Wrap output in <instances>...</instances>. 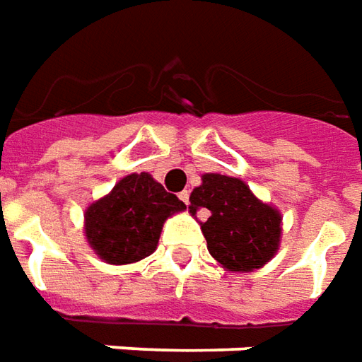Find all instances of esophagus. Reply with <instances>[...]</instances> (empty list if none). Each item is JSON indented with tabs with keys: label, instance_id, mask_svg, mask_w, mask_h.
<instances>
[{
	"label": "esophagus",
	"instance_id": "34e87169",
	"mask_svg": "<svg viewBox=\"0 0 362 362\" xmlns=\"http://www.w3.org/2000/svg\"><path fill=\"white\" fill-rule=\"evenodd\" d=\"M179 199H181L185 205H189V191H181V193H179Z\"/></svg>",
	"mask_w": 362,
	"mask_h": 362
}]
</instances>
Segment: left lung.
Masks as SVG:
<instances>
[{
	"instance_id": "left-lung-1",
	"label": "left lung",
	"mask_w": 362,
	"mask_h": 362,
	"mask_svg": "<svg viewBox=\"0 0 362 362\" xmlns=\"http://www.w3.org/2000/svg\"><path fill=\"white\" fill-rule=\"evenodd\" d=\"M189 213L205 209L201 223L206 248L228 272H254L278 254L281 213L264 203L238 177L205 173L189 197Z\"/></svg>"
}]
</instances>
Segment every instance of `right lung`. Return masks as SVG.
Returning <instances> with one entry per match:
<instances>
[{"label":"right lung","instance_id":"1","mask_svg":"<svg viewBox=\"0 0 362 362\" xmlns=\"http://www.w3.org/2000/svg\"><path fill=\"white\" fill-rule=\"evenodd\" d=\"M181 211L185 203L149 173H132L86 206L84 236L106 264H134L153 254L163 223Z\"/></svg>","mask_w":362,"mask_h":362}]
</instances>
